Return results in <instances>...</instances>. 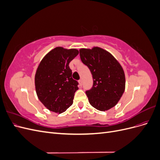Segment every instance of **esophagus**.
Masks as SVG:
<instances>
[{"label": "esophagus", "mask_w": 160, "mask_h": 160, "mask_svg": "<svg viewBox=\"0 0 160 160\" xmlns=\"http://www.w3.org/2000/svg\"><path fill=\"white\" fill-rule=\"evenodd\" d=\"M79 85H80V86H82V84H83V81H82L81 79H80V80L79 81Z\"/></svg>", "instance_id": "esophagus-1"}]
</instances>
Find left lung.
<instances>
[{"mask_svg": "<svg viewBox=\"0 0 160 160\" xmlns=\"http://www.w3.org/2000/svg\"><path fill=\"white\" fill-rule=\"evenodd\" d=\"M82 62L89 67L93 85L86 91L89 103L101 111L117 105L125 88V77L122 65L109 52L102 48L79 49Z\"/></svg>", "mask_w": 160, "mask_h": 160, "instance_id": "obj_1", "label": "left lung"}]
</instances>
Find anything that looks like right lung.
Instances as JSON below:
<instances>
[{"label": "right lung", "instance_id": "right-lung-1", "mask_svg": "<svg viewBox=\"0 0 160 160\" xmlns=\"http://www.w3.org/2000/svg\"><path fill=\"white\" fill-rule=\"evenodd\" d=\"M79 54L76 49L57 47L42 58L35 76V90L45 107L57 113L64 112L73 102L78 82L72 79L69 62Z\"/></svg>", "mask_w": 160, "mask_h": 160}]
</instances>
